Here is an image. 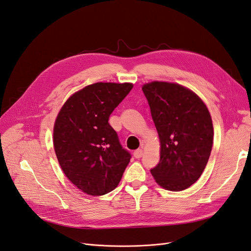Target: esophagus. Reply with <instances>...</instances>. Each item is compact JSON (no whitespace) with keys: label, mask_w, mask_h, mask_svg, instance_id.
Listing matches in <instances>:
<instances>
[{"label":"esophagus","mask_w":251,"mask_h":251,"mask_svg":"<svg viewBox=\"0 0 251 251\" xmlns=\"http://www.w3.org/2000/svg\"><path fill=\"white\" fill-rule=\"evenodd\" d=\"M142 154H143V151L141 149H138V150H136L134 151V157L135 158H140L142 156Z\"/></svg>","instance_id":"obj_1"}]
</instances>
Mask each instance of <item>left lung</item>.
I'll list each match as a JSON object with an SVG mask.
<instances>
[{
    "label": "left lung",
    "instance_id": "left-lung-1",
    "mask_svg": "<svg viewBox=\"0 0 251 251\" xmlns=\"http://www.w3.org/2000/svg\"><path fill=\"white\" fill-rule=\"evenodd\" d=\"M161 143L160 161L151 170L157 183L180 192L200 178L210 156L214 126L206 105L177 83L142 87Z\"/></svg>",
    "mask_w": 251,
    "mask_h": 251
}]
</instances>
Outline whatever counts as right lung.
<instances>
[{
	"instance_id": "1",
	"label": "right lung",
	"mask_w": 251,
	"mask_h": 251,
	"mask_svg": "<svg viewBox=\"0 0 251 251\" xmlns=\"http://www.w3.org/2000/svg\"><path fill=\"white\" fill-rule=\"evenodd\" d=\"M132 83L96 82L73 94L59 111L53 144L67 178L91 196L118 185L132 155L120 144L109 117Z\"/></svg>"
}]
</instances>
